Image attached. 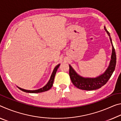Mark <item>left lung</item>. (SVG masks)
Wrapping results in <instances>:
<instances>
[{
	"label": "left lung",
	"mask_w": 121,
	"mask_h": 121,
	"mask_svg": "<svg viewBox=\"0 0 121 121\" xmlns=\"http://www.w3.org/2000/svg\"><path fill=\"white\" fill-rule=\"evenodd\" d=\"M104 30L110 38V43L112 46V53L111 60L109 66L103 74L96 78H85L78 74L73 68L69 66V76L73 85L78 88L85 91H92L100 88L107 83L110 78L115 68L116 64V56L114 47L113 46L112 40L110 33L104 27Z\"/></svg>",
	"instance_id": "obj_1"
}]
</instances>
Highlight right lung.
Masks as SVG:
<instances>
[{
    "mask_svg": "<svg viewBox=\"0 0 121 121\" xmlns=\"http://www.w3.org/2000/svg\"><path fill=\"white\" fill-rule=\"evenodd\" d=\"M60 64L57 65V66L54 68V70L52 72V74L51 76L50 79H49V80L48 81V83L46 84V85L43 88H40V89H38L36 90H33V91H31V90H26V89H22V88L19 87H18V86H17V87H18L19 89H20L21 91H22L24 92H26V93H42V92L48 91V90L52 88V87L55 74H56V71L57 70V69H58V68L59 67V66H60Z\"/></svg>",
    "mask_w": 121,
    "mask_h": 121,
    "instance_id": "obj_1",
    "label": "right lung"
}]
</instances>
